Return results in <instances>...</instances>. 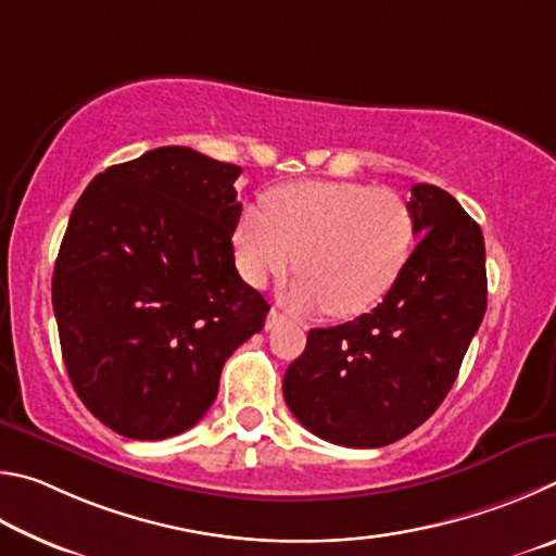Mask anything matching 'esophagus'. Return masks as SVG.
I'll return each mask as SVG.
<instances>
[{
	"mask_svg": "<svg viewBox=\"0 0 556 556\" xmlns=\"http://www.w3.org/2000/svg\"><path fill=\"white\" fill-rule=\"evenodd\" d=\"M280 323H283V315H280V313H278V309H276V307H273V309H270V313H268V317H266V329H273V327H276V325H280Z\"/></svg>",
	"mask_w": 556,
	"mask_h": 556,
	"instance_id": "34e87169",
	"label": "esophagus"
}]
</instances>
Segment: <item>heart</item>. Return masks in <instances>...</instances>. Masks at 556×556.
I'll return each mask as SVG.
<instances>
[{"label":"heart","mask_w":556,"mask_h":556,"mask_svg":"<svg viewBox=\"0 0 556 556\" xmlns=\"http://www.w3.org/2000/svg\"><path fill=\"white\" fill-rule=\"evenodd\" d=\"M231 239L247 283L261 288L295 261L293 305L346 317L393 288L410 258L415 217L393 190L309 180L273 190L266 210H243Z\"/></svg>","instance_id":"heart-1"}]
</instances>
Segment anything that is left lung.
Returning a JSON list of instances; mask_svg holds the SVG:
<instances>
[{"label":"left lung","mask_w":556,"mask_h":556,"mask_svg":"<svg viewBox=\"0 0 556 556\" xmlns=\"http://www.w3.org/2000/svg\"><path fill=\"white\" fill-rule=\"evenodd\" d=\"M415 251L383 303L354 323L309 329L283 376L300 425L354 450L417 430L459 376L485 313L481 227L450 192L413 185Z\"/></svg>","instance_id":"1"}]
</instances>
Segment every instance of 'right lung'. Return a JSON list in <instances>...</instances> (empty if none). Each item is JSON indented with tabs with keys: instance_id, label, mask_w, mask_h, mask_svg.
<instances>
[{
	"instance_id": "add662e5",
	"label": "right lung",
	"mask_w": 556,
	"mask_h": 556,
	"mask_svg": "<svg viewBox=\"0 0 556 556\" xmlns=\"http://www.w3.org/2000/svg\"><path fill=\"white\" fill-rule=\"evenodd\" d=\"M241 168L185 146L119 163L73 207L53 270L63 362L87 410L129 440L210 410L268 303L233 266Z\"/></svg>"
}]
</instances>
